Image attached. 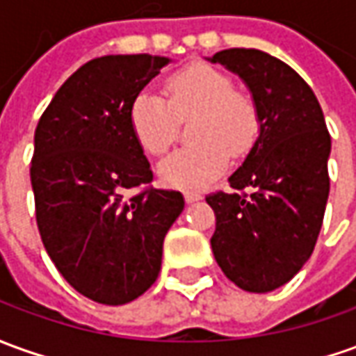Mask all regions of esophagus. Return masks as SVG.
<instances>
[{"instance_id":"obj_1","label":"esophagus","mask_w":356,"mask_h":356,"mask_svg":"<svg viewBox=\"0 0 356 356\" xmlns=\"http://www.w3.org/2000/svg\"><path fill=\"white\" fill-rule=\"evenodd\" d=\"M184 197H186V202L192 203V202H197V200H202V193H200V192H186V193H184Z\"/></svg>"}]
</instances>
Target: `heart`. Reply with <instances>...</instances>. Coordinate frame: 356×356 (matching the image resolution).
I'll use <instances>...</instances> for the list:
<instances>
[{
    "label": "heart",
    "mask_w": 356,
    "mask_h": 356,
    "mask_svg": "<svg viewBox=\"0 0 356 356\" xmlns=\"http://www.w3.org/2000/svg\"><path fill=\"white\" fill-rule=\"evenodd\" d=\"M166 100L153 89H141L131 99L127 120L131 134L147 154L161 156L176 139L178 120L192 116L190 137L195 143L168 154L159 166L164 182L178 188H200L229 166L230 151L244 154L259 134L254 99L234 89L225 71L193 63L170 73L164 81Z\"/></svg>",
    "instance_id": "b5f03b06"
}]
</instances>
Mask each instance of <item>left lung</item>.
Instances as JSON below:
<instances>
[{
  "label": "left lung",
  "mask_w": 356,
  "mask_h": 356,
  "mask_svg": "<svg viewBox=\"0 0 356 356\" xmlns=\"http://www.w3.org/2000/svg\"><path fill=\"white\" fill-rule=\"evenodd\" d=\"M211 61L248 85L259 114L256 143L229 178L232 192L205 197L217 219L211 248L234 285L269 293L312 256L330 195L332 137L314 90L285 61L254 48L217 51Z\"/></svg>",
  "instance_id": "left-lung-1"
}]
</instances>
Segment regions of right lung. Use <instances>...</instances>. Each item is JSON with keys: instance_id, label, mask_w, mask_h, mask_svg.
<instances>
[{"instance_id": "obj_1", "label": "right lung", "mask_w": 356, "mask_h": 356, "mask_svg": "<svg viewBox=\"0 0 356 356\" xmlns=\"http://www.w3.org/2000/svg\"><path fill=\"white\" fill-rule=\"evenodd\" d=\"M168 58L87 61L56 92L34 131L31 184L48 256L77 293L126 305L153 285L182 193L156 190L127 110ZM142 190L127 196V189Z\"/></svg>"}]
</instances>
